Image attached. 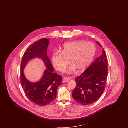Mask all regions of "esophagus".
<instances>
[{
	"instance_id": "1",
	"label": "esophagus",
	"mask_w": 128,
	"mask_h": 128,
	"mask_svg": "<svg viewBox=\"0 0 128 128\" xmlns=\"http://www.w3.org/2000/svg\"><path fill=\"white\" fill-rule=\"evenodd\" d=\"M70 80V78L69 77H64L63 79V82H68Z\"/></svg>"
}]
</instances>
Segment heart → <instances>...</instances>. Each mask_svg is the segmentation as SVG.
<instances>
[{
  "instance_id": "obj_1",
  "label": "heart",
  "mask_w": 128,
  "mask_h": 128,
  "mask_svg": "<svg viewBox=\"0 0 128 128\" xmlns=\"http://www.w3.org/2000/svg\"><path fill=\"white\" fill-rule=\"evenodd\" d=\"M96 47L93 43L84 41H73L65 43L60 52H54L52 61L55 68L64 72L69 62L72 65L67 70L71 73L77 69L82 71L89 65L95 54Z\"/></svg>"
}]
</instances>
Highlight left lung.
<instances>
[{
	"instance_id": "8db88e82",
	"label": "left lung",
	"mask_w": 128,
	"mask_h": 128,
	"mask_svg": "<svg viewBox=\"0 0 128 128\" xmlns=\"http://www.w3.org/2000/svg\"><path fill=\"white\" fill-rule=\"evenodd\" d=\"M97 43L102 47L98 42ZM108 58L104 49L102 54L82 74L76 77V86L72 97L78 103L88 105L94 103L103 93L107 81Z\"/></svg>"
}]
</instances>
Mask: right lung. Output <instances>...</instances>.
<instances>
[{"label":"right lung","instance_id":"obj_1","mask_svg":"<svg viewBox=\"0 0 128 128\" xmlns=\"http://www.w3.org/2000/svg\"><path fill=\"white\" fill-rule=\"evenodd\" d=\"M49 40L40 39L25 50L20 64V83L28 98L35 104L45 106L54 100L58 86L62 82V76L54 73V68L48 57L46 50ZM35 57L40 58L47 67L42 78L36 83L28 82L23 73L28 62Z\"/></svg>","mask_w":128,"mask_h":128}]
</instances>
